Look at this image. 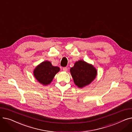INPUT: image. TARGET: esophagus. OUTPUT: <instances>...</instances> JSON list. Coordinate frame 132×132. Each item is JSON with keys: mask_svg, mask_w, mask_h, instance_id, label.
<instances>
[{"mask_svg": "<svg viewBox=\"0 0 132 132\" xmlns=\"http://www.w3.org/2000/svg\"><path fill=\"white\" fill-rule=\"evenodd\" d=\"M62 70H63L65 72H67L68 71V68H67V67H63V68H62Z\"/></svg>", "mask_w": 132, "mask_h": 132, "instance_id": "34e87169", "label": "esophagus"}]
</instances>
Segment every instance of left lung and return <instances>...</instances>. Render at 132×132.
<instances>
[{"label": "left lung", "mask_w": 132, "mask_h": 132, "mask_svg": "<svg viewBox=\"0 0 132 132\" xmlns=\"http://www.w3.org/2000/svg\"><path fill=\"white\" fill-rule=\"evenodd\" d=\"M70 72L75 84L79 88L90 84L97 75L95 68L83 60L76 62Z\"/></svg>", "instance_id": "1"}]
</instances>
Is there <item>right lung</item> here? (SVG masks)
I'll return each mask as SVG.
<instances>
[{"instance_id": "add662e5", "label": "right lung", "mask_w": 132, "mask_h": 132, "mask_svg": "<svg viewBox=\"0 0 132 132\" xmlns=\"http://www.w3.org/2000/svg\"><path fill=\"white\" fill-rule=\"evenodd\" d=\"M59 70L58 67L53 66L50 61H45L36 67L34 70V74L40 84L47 85L50 84L55 75Z\"/></svg>"}]
</instances>
